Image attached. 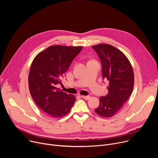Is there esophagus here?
<instances>
[{
	"label": "esophagus",
	"instance_id": "1",
	"mask_svg": "<svg viewBox=\"0 0 158 158\" xmlns=\"http://www.w3.org/2000/svg\"><path fill=\"white\" fill-rule=\"evenodd\" d=\"M81 97L82 98L85 99V100H89V99H90V96H89V95H86V96H85V95H81Z\"/></svg>",
	"mask_w": 158,
	"mask_h": 158
}]
</instances>
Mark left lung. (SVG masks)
<instances>
[{
    "mask_svg": "<svg viewBox=\"0 0 158 158\" xmlns=\"http://www.w3.org/2000/svg\"><path fill=\"white\" fill-rule=\"evenodd\" d=\"M92 48L101 60L102 78L109 82L108 94L100 97L95 111L101 117H111L122 108L132 92L133 70L127 57L116 47L101 44Z\"/></svg>",
    "mask_w": 158,
    "mask_h": 158,
    "instance_id": "8db88e82",
    "label": "left lung"
}]
</instances>
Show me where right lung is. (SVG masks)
Masks as SVG:
<instances>
[{
	"label": "right lung",
	"instance_id": "1",
	"mask_svg": "<svg viewBox=\"0 0 158 158\" xmlns=\"http://www.w3.org/2000/svg\"><path fill=\"white\" fill-rule=\"evenodd\" d=\"M82 47L50 46L32 61L29 73V92L36 105L54 118L68 114L76 97L56 88Z\"/></svg>",
	"mask_w": 158,
	"mask_h": 158
}]
</instances>
